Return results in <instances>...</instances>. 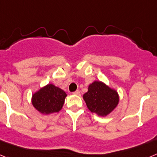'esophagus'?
Instances as JSON below:
<instances>
[{
    "label": "esophagus",
    "mask_w": 157,
    "mask_h": 157,
    "mask_svg": "<svg viewBox=\"0 0 157 157\" xmlns=\"http://www.w3.org/2000/svg\"><path fill=\"white\" fill-rule=\"evenodd\" d=\"M80 94V91L78 90H77L76 91H75V92H73V94H75V95H78V94Z\"/></svg>",
    "instance_id": "1"
}]
</instances>
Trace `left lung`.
Instances as JSON below:
<instances>
[{
  "label": "left lung",
  "mask_w": 157,
  "mask_h": 157,
  "mask_svg": "<svg viewBox=\"0 0 157 157\" xmlns=\"http://www.w3.org/2000/svg\"><path fill=\"white\" fill-rule=\"evenodd\" d=\"M83 99L89 110L100 116H108L116 109L120 101L116 90L100 81L94 82L89 86Z\"/></svg>",
  "instance_id": "left-lung-1"
}]
</instances>
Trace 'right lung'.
Returning <instances> with one entry per match:
<instances>
[{
    "label": "right lung",
    "mask_w": 157,
    "mask_h": 157,
    "mask_svg": "<svg viewBox=\"0 0 157 157\" xmlns=\"http://www.w3.org/2000/svg\"><path fill=\"white\" fill-rule=\"evenodd\" d=\"M67 94L63 90L48 84L32 96V105L42 114L48 115L61 110Z\"/></svg>",
    "instance_id": "obj_1"
}]
</instances>
